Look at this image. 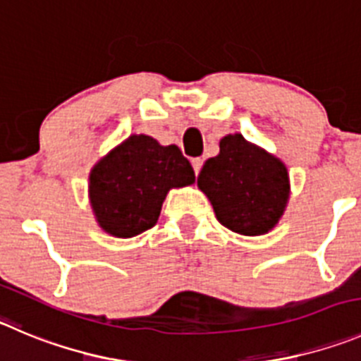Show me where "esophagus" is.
<instances>
[{
  "mask_svg": "<svg viewBox=\"0 0 361 361\" xmlns=\"http://www.w3.org/2000/svg\"><path fill=\"white\" fill-rule=\"evenodd\" d=\"M192 167H194V173L200 174L201 167H203V158H192Z\"/></svg>",
  "mask_w": 361,
  "mask_h": 361,
  "instance_id": "esophagus-1",
  "label": "esophagus"
}]
</instances>
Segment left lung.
I'll list each match as a JSON object with an SVG mask.
<instances>
[{
  "instance_id": "1",
  "label": "left lung",
  "mask_w": 361,
  "mask_h": 361,
  "mask_svg": "<svg viewBox=\"0 0 361 361\" xmlns=\"http://www.w3.org/2000/svg\"><path fill=\"white\" fill-rule=\"evenodd\" d=\"M219 147L217 157L204 161L197 187L207 194L222 226L247 237L267 233L287 208V167L240 133L222 137Z\"/></svg>"
}]
</instances>
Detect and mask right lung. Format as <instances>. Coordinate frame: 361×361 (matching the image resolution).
<instances>
[{
    "mask_svg": "<svg viewBox=\"0 0 361 361\" xmlns=\"http://www.w3.org/2000/svg\"><path fill=\"white\" fill-rule=\"evenodd\" d=\"M196 181L180 147L160 146L149 135H131L90 171L89 197L106 233L130 238L157 224L171 188Z\"/></svg>",
    "mask_w": 361,
    "mask_h": 361,
    "instance_id": "add662e5",
    "label": "right lung"
}]
</instances>
